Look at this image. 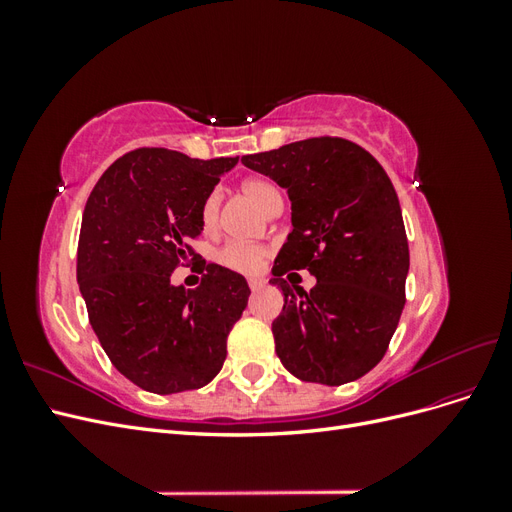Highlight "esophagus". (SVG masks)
<instances>
[{
  "instance_id": "1",
  "label": "esophagus",
  "mask_w": 512,
  "mask_h": 512,
  "mask_svg": "<svg viewBox=\"0 0 512 512\" xmlns=\"http://www.w3.org/2000/svg\"><path fill=\"white\" fill-rule=\"evenodd\" d=\"M247 284H250V288L256 292V290H262L267 286V280H262V277H250V280H247Z\"/></svg>"
}]
</instances>
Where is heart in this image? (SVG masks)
I'll return each instance as SVG.
<instances>
[{
	"label": "heart",
	"instance_id": "obj_1",
	"mask_svg": "<svg viewBox=\"0 0 512 512\" xmlns=\"http://www.w3.org/2000/svg\"><path fill=\"white\" fill-rule=\"evenodd\" d=\"M241 192L254 200V203L265 209L267 213L275 207L282 205V196L275 190V185L262 177H247L241 181ZM218 209H220V194L211 192L200 205V226L205 232H211L218 224ZM269 258V247L262 243H245V241H228L220 252L215 254V260L222 267L237 271V273H258Z\"/></svg>",
	"mask_w": 512,
	"mask_h": 512
}]
</instances>
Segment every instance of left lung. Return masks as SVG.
<instances>
[{
    "label": "left lung",
    "mask_w": 512,
    "mask_h": 512,
    "mask_svg": "<svg viewBox=\"0 0 512 512\" xmlns=\"http://www.w3.org/2000/svg\"><path fill=\"white\" fill-rule=\"evenodd\" d=\"M241 162L280 183L292 203V232L271 280L284 294L271 327L282 365L303 382L329 386L365 376L382 361L406 305L410 252L389 175L339 136L305 138ZM292 268H307L317 286L290 287L283 275Z\"/></svg>",
    "instance_id": "obj_1"
}]
</instances>
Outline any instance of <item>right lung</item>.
<instances>
[{"instance_id": "1", "label": "right lung", "mask_w": 512, "mask_h": 512, "mask_svg": "<svg viewBox=\"0 0 512 512\" xmlns=\"http://www.w3.org/2000/svg\"><path fill=\"white\" fill-rule=\"evenodd\" d=\"M237 162L134 149L87 198L76 280L89 324L119 374L149 393L192 391L218 376L247 305L245 277L213 262L203 260L194 290L170 284V273L200 258V205Z\"/></svg>"}]
</instances>
